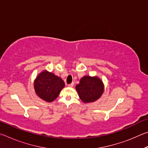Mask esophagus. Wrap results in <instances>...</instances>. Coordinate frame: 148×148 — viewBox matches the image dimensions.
<instances>
[{"instance_id": "34e87169", "label": "esophagus", "mask_w": 148, "mask_h": 148, "mask_svg": "<svg viewBox=\"0 0 148 148\" xmlns=\"http://www.w3.org/2000/svg\"><path fill=\"white\" fill-rule=\"evenodd\" d=\"M68 86L69 87H72L74 86V84L73 83H72V84H69L68 85Z\"/></svg>"}]
</instances>
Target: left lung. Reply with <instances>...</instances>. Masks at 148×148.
I'll return each instance as SVG.
<instances>
[{"instance_id":"left-lung-1","label":"left lung","mask_w":148,"mask_h":148,"mask_svg":"<svg viewBox=\"0 0 148 148\" xmlns=\"http://www.w3.org/2000/svg\"><path fill=\"white\" fill-rule=\"evenodd\" d=\"M76 89L82 101L90 103L101 98L104 91V85L99 77L85 76L80 79Z\"/></svg>"}]
</instances>
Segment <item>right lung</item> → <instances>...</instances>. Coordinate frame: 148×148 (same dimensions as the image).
Listing matches in <instances>:
<instances>
[{
	"instance_id": "1",
	"label": "right lung",
	"mask_w": 148,
	"mask_h": 148,
	"mask_svg": "<svg viewBox=\"0 0 148 148\" xmlns=\"http://www.w3.org/2000/svg\"><path fill=\"white\" fill-rule=\"evenodd\" d=\"M64 86V82L61 77L46 70L41 72L34 82L36 94L47 102L56 100Z\"/></svg>"
}]
</instances>
